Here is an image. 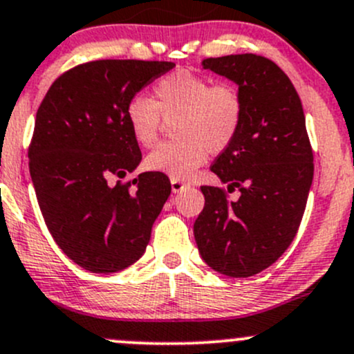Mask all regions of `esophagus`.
Listing matches in <instances>:
<instances>
[{"mask_svg": "<svg viewBox=\"0 0 354 354\" xmlns=\"http://www.w3.org/2000/svg\"><path fill=\"white\" fill-rule=\"evenodd\" d=\"M188 185L183 183V181L180 180H171V190H173V194H180L183 188H187Z\"/></svg>", "mask_w": 354, "mask_h": 354, "instance_id": "34e87169", "label": "esophagus"}]
</instances>
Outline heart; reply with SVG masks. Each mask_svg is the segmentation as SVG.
Segmentation results:
<instances>
[{
	"mask_svg": "<svg viewBox=\"0 0 354 354\" xmlns=\"http://www.w3.org/2000/svg\"><path fill=\"white\" fill-rule=\"evenodd\" d=\"M154 101L133 95L124 116L131 137L152 147L164 121H174L176 140L157 145L144 160L151 173L188 180L207 160L233 145L245 121V99L230 82H216L188 70H178L154 85Z\"/></svg>",
	"mask_w": 354,
	"mask_h": 354,
	"instance_id": "1",
	"label": "heart"
}]
</instances>
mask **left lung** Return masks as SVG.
Masks as SVG:
<instances>
[{
    "mask_svg": "<svg viewBox=\"0 0 354 354\" xmlns=\"http://www.w3.org/2000/svg\"><path fill=\"white\" fill-rule=\"evenodd\" d=\"M205 70L230 78L245 99V121L210 171L240 190L202 187L205 205L194 224L203 262L230 277H250L272 266L298 233L313 180L305 114L288 75L263 56L207 58Z\"/></svg>",
    "mask_w": 354,
    "mask_h": 354,
    "instance_id": "8db88e82",
    "label": "left lung"
}]
</instances>
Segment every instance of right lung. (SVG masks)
I'll use <instances>...</instances> for the list:
<instances>
[{
  "label": "right lung",
  "instance_id": "obj_1",
  "mask_svg": "<svg viewBox=\"0 0 354 354\" xmlns=\"http://www.w3.org/2000/svg\"><path fill=\"white\" fill-rule=\"evenodd\" d=\"M171 62L97 59L65 71L35 114L28 169L49 233L75 263L97 274L137 262L171 194L166 174L142 173L128 101Z\"/></svg>",
  "mask_w": 354,
  "mask_h": 354
}]
</instances>
